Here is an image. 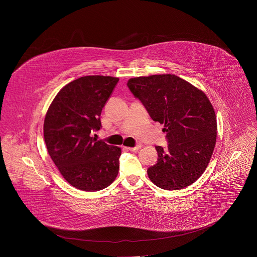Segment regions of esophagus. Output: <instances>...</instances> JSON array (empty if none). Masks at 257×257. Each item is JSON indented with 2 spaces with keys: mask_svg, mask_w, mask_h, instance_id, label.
<instances>
[{
  "mask_svg": "<svg viewBox=\"0 0 257 257\" xmlns=\"http://www.w3.org/2000/svg\"><path fill=\"white\" fill-rule=\"evenodd\" d=\"M142 148V145H138V146H136L135 147H128V149L130 150V151H138V150H140Z\"/></svg>",
  "mask_w": 257,
  "mask_h": 257,
  "instance_id": "1",
  "label": "esophagus"
}]
</instances>
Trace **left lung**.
<instances>
[{
  "instance_id": "left-lung-1",
  "label": "left lung",
  "mask_w": 257,
  "mask_h": 257,
  "mask_svg": "<svg viewBox=\"0 0 257 257\" xmlns=\"http://www.w3.org/2000/svg\"><path fill=\"white\" fill-rule=\"evenodd\" d=\"M127 86L154 121L164 124L168 148L156 147L157 164L148 168L151 182L181 190L207 168L217 139V118L206 94L171 74L129 79Z\"/></svg>"
}]
</instances>
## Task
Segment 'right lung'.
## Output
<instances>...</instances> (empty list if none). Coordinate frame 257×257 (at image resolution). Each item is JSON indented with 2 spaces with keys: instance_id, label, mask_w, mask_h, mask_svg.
<instances>
[{
  "instance_id": "right-lung-1",
  "label": "right lung",
  "mask_w": 257,
  "mask_h": 257,
  "mask_svg": "<svg viewBox=\"0 0 257 257\" xmlns=\"http://www.w3.org/2000/svg\"><path fill=\"white\" fill-rule=\"evenodd\" d=\"M118 80L100 75L74 80L58 92L47 110L43 134L48 153L76 189L100 191L117 176L121 148L90 134L101 128V111Z\"/></svg>"
}]
</instances>
